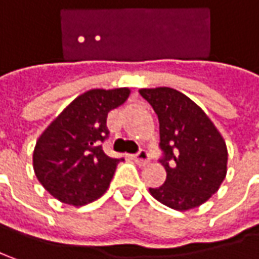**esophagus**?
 I'll return each mask as SVG.
<instances>
[{"instance_id": "esophagus-1", "label": "esophagus", "mask_w": 259, "mask_h": 259, "mask_svg": "<svg viewBox=\"0 0 259 259\" xmlns=\"http://www.w3.org/2000/svg\"><path fill=\"white\" fill-rule=\"evenodd\" d=\"M133 160L136 161V164H139V165H146L148 164V152L146 151H139L136 155H133Z\"/></svg>"}]
</instances>
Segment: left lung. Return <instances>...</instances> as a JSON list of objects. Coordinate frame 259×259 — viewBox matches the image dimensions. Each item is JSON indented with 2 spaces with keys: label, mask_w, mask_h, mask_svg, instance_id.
<instances>
[{
  "label": "left lung",
  "mask_w": 259,
  "mask_h": 259,
  "mask_svg": "<svg viewBox=\"0 0 259 259\" xmlns=\"http://www.w3.org/2000/svg\"><path fill=\"white\" fill-rule=\"evenodd\" d=\"M160 121L161 164L165 182L149 193L164 205L188 211L202 205L227 175V146L221 133L185 94L171 88L139 89Z\"/></svg>",
  "instance_id": "obj_1"
}]
</instances>
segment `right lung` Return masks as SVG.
I'll list each match as a JSON object with an SVG mask.
<instances>
[{"label": "right lung", "instance_id": "1", "mask_svg": "<svg viewBox=\"0 0 259 259\" xmlns=\"http://www.w3.org/2000/svg\"><path fill=\"white\" fill-rule=\"evenodd\" d=\"M129 95V88L91 89L71 101L42 132L33 149V170L55 199L80 206L108 189L123 158L108 157L99 144L108 136V113Z\"/></svg>", "mask_w": 259, "mask_h": 259}]
</instances>
